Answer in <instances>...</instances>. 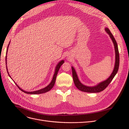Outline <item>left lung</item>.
Wrapping results in <instances>:
<instances>
[{
    "label": "left lung",
    "mask_w": 129,
    "mask_h": 129,
    "mask_svg": "<svg viewBox=\"0 0 129 129\" xmlns=\"http://www.w3.org/2000/svg\"><path fill=\"white\" fill-rule=\"evenodd\" d=\"M106 31L107 32L108 35H109L110 38L111 39L113 43L114 44V50H115V53H116V62H115V65H114V68L113 69V71L111 74L110 76L108 78L107 80L102 82L101 83L98 84L97 85L93 87H89L87 86L80 82V81L78 79L77 75L76 74V72L74 69L73 67H72V74H73V78L74 84H75L76 87L77 88L84 92H91V93H94V92H99L101 91L104 90L105 89H106L107 87L109 85V84L110 83V82L116 75V74L118 72L119 67V53L118 50V45L117 43V42L116 40H115L114 37L112 35V33L110 31V30L106 28H105Z\"/></svg>",
    "instance_id": "obj_1"
}]
</instances>
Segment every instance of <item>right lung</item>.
<instances>
[{
  "label": "right lung",
  "mask_w": 129,
  "mask_h": 129,
  "mask_svg": "<svg viewBox=\"0 0 129 129\" xmlns=\"http://www.w3.org/2000/svg\"><path fill=\"white\" fill-rule=\"evenodd\" d=\"M9 44H10V42L8 45V47H7V52H6V55L7 54V51H8V47H9ZM64 63V60H61L60 62H59L58 64L57 65V66H56V68H55V73H54V74L53 75V79L51 81V82L50 83V84L48 85L46 87H45V88H42L41 89H40L39 90H36V91H30V92H28V91H24L23 90H22L21 88H20L16 84V85H17V86L19 88V89L20 90H21L22 91L24 92V93H28V94H41V93H45V92H46L47 91H50L52 88L53 87L54 84H55V80H56V76H57V73L59 70V68L61 66V65H62L63 63ZM6 63L7 64V55L6 56ZM6 68H7V73L8 74V75L9 76V77L11 78V76H10V75L8 73V69H7V65H6Z\"/></svg>",
  "instance_id": "1"
}]
</instances>
